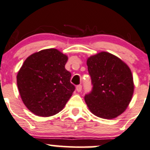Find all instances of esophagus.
<instances>
[{
  "label": "esophagus",
  "instance_id": "esophagus-1",
  "mask_svg": "<svg viewBox=\"0 0 150 150\" xmlns=\"http://www.w3.org/2000/svg\"><path fill=\"white\" fill-rule=\"evenodd\" d=\"M76 90L78 92H81V90H82V86L81 85H78L76 86Z\"/></svg>",
  "mask_w": 150,
  "mask_h": 150
}]
</instances>
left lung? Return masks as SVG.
<instances>
[{
  "instance_id": "8db88e82",
  "label": "left lung",
  "mask_w": 150,
  "mask_h": 150,
  "mask_svg": "<svg viewBox=\"0 0 150 150\" xmlns=\"http://www.w3.org/2000/svg\"><path fill=\"white\" fill-rule=\"evenodd\" d=\"M93 88L85 96L90 111L101 118L113 119L127 109L134 90L131 71L120 59L102 51L88 58Z\"/></svg>"
}]
</instances>
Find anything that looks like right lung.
Returning a JSON list of instances; mask_svg holds the SVG:
<instances>
[{"mask_svg":"<svg viewBox=\"0 0 150 150\" xmlns=\"http://www.w3.org/2000/svg\"><path fill=\"white\" fill-rule=\"evenodd\" d=\"M68 57L56 48L41 50L28 57L16 76L18 89L27 108L40 117L63 110L75 91L71 73L64 67Z\"/></svg>","mask_w":150,"mask_h":150,"instance_id":"add662e5","label":"right lung"}]
</instances>
